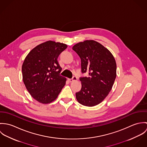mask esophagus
Returning a JSON list of instances; mask_svg holds the SVG:
<instances>
[{
    "instance_id": "esophagus-1",
    "label": "esophagus",
    "mask_w": 147,
    "mask_h": 147,
    "mask_svg": "<svg viewBox=\"0 0 147 147\" xmlns=\"http://www.w3.org/2000/svg\"><path fill=\"white\" fill-rule=\"evenodd\" d=\"M77 79H78V78H77L76 76H74L72 79H68V82H74V81L77 80Z\"/></svg>"
}]
</instances>
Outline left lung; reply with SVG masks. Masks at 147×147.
<instances>
[{"label":"left lung","mask_w":147,"mask_h":147,"mask_svg":"<svg viewBox=\"0 0 147 147\" xmlns=\"http://www.w3.org/2000/svg\"><path fill=\"white\" fill-rule=\"evenodd\" d=\"M72 49L81 59L82 72L88 74L80 78L81 90L76 93L78 101L86 106L101 103L109 93L117 76V64L110 51L93 40L75 45Z\"/></svg>","instance_id":"8db88e82"}]
</instances>
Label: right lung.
Returning <instances> with one entry per match:
<instances>
[{
	"instance_id": "right-lung-1",
	"label": "right lung",
	"mask_w": 147,
	"mask_h": 147,
	"mask_svg": "<svg viewBox=\"0 0 147 147\" xmlns=\"http://www.w3.org/2000/svg\"><path fill=\"white\" fill-rule=\"evenodd\" d=\"M67 47L62 43L46 41L33 49L23 62L24 83L32 97L40 103L54 101L65 84L57 59Z\"/></svg>"
}]
</instances>
